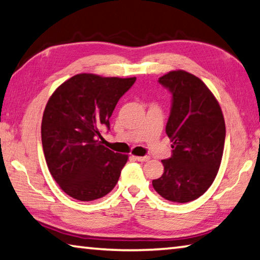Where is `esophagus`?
I'll use <instances>...</instances> for the list:
<instances>
[{
  "instance_id": "34e87169",
  "label": "esophagus",
  "mask_w": 260,
  "mask_h": 260,
  "mask_svg": "<svg viewBox=\"0 0 260 260\" xmlns=\"http://www.w3.org/2000/svg\"><path fill=\"white\" fill-rule=\"evenodd\" d=\"M135 158V160H138V161H141V162H144V161H148L149 160V156H142V157H134Z\"/></svg>"
}]
</instances>
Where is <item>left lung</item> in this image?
<instances>
[{
    "instance_id": "1",
    "label": "left lung",
    "mask_w": 260,
    "mask_h": 260,
    "mask_svg": "<svg viewBox=\"0 0 260 260\" xmlns=\"http://www.w3.org/2000/svg\"><path fill=\"white\" fill-rule=\"evenodd\" d=\"M172 94L166 134L172 156L161 160L164 173L152 180L159 195L175 203L199 199L217 177L225 146L221 109L205 83L182 70L158 79Z\"/></svg>"
}]
</instances>
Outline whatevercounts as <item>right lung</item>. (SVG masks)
<instances>
[{
	"mask_svg": "<svg viewBox=\"0 0 260 260\" xmlns=\"http://www.w3.org/2000/svg\"><path fill=\"white\" fill-rule=\"evenodd\" d=\"M136 78L77 74L57 88L46 105L42 148L52 178L78 201L99 200L112 190L128 156L102 146L118 101Z\"/></svg>",
	"mask_w": 260,
	"mask_h": 260,
	"instance_id": "1",
	"label": "right lung"
}]
</instances>
